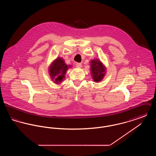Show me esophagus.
Instances as JSON below:
<instances>
[{"label":"esophagus","mask_w":156,"mask_h":156,"mask_svg":"<svg viewBox=\"0 0 156 156\" xmlns=\"http://www.w3.org/2000/svg\"><path fill=\"white\" fill-rule=\"evenodd\" d=\"M76 67H78V68H81L82 66L81 64V63H79V62H77V63L76 64Z\"/></svg>","instance_id":"obj_1"}]
</instances>
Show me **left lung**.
I'll use <instances>...</instances> for the list:
<instances>
[{"label": "left lung", "mask_w": 156, "mask_h": 156, "mask_svg": "<svg viewBox=\"0 0 156 156\" xmlns=\"http://www.w3.org/2000/svg\"><path fill=\"white\" fill-rule=\"evenodd\" d=\"M89 63L90 74L93 81L95 82L101 81L106 73V67L98 58L90 60Z\"/></svg>", "instance_id": "8db88e82"}]
</instances>
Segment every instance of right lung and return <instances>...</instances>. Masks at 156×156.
I'll return each mask as SVG.
<instances>
[{
  "label": "right lung",
  "mask_w": 156,
  "mask_h": 156,
  "mask_svg": "<svg viewBox=\"0 0 156 156\" xmlns=\"http://www.w3.org/2000/svg\"><path fill=\"white\" fill-rule=\"evenodd\" d=\"M71 65H67L61 57L53 60L48 67V74L54 83L59 85L64 81L67 70L71 68Z\"/></svg>",
  "instance_id": "right-lung-1"
}]
</instances>
